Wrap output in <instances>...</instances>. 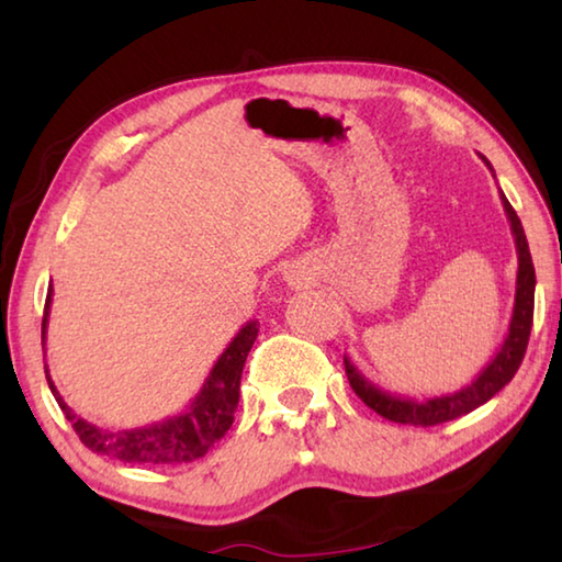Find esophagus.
Returning a JSON list of instances; mask_svg holds the SVG:
<instances>
[{"mask_svg": "<svg viewBox=\"0 0 562 562\" xmlns=\"http://www.w3.org/2000/svg\"><path fill=\"white\" fill-rule=\"evenodd\" d=\"M282 280L288 282V288H292V290H304V288H310L312 280H315V278H312V270L307 268V265L292 262V265H288V268H284Z\"/></svg>", "mask_w": 562, "mask_h": 562, "instance_id": "1", "label": "esophagus"}]
</instances>
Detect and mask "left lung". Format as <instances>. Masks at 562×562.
I'll use <instances>...</instances> for the list:
<instances>
[{
	"instance_id": "8db88e82",
	"label": "left lung",
	"mask_w": 562,
	"mask_h": 562,
	"mask_svg": "<svg viewBox=\"0 0 562 562\" xmlns=\"http://www.w3.org/2000/svg\"><path fill=\"white\" fill-rule=\"evenodd\" d=\"M483 158V156H481ZM486 160V158H483ZM486 166L491 164L486 160ZM493 170V168H491ZM501 203L503 211L508 215L510 233L516 237V252H518V278H516V302H513V317L508 325V335L498 347L496 357H493L483 372L473 379L469 386L459 389L453 394H441L434 398H408L389 394L384 389L369 382V379L351 364V359L345 357L347 379L355 394L364 402L369 408H374L379 416L389 418L396 424L408 426H436L451 418H459L463 414L473 412L481 404H486L488 398L496 396L503 386H506L513 376H516L522 355H526L530 327H532V300H536V268H532L530 250L526 233H522L520 217L513 211L508 198L501 190Z\"/></svg>"
}]
</instances>
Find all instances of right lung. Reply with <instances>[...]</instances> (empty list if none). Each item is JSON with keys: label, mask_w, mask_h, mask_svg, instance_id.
<instances>
[{"label": "right lung", "mask_w": 562, "mask_h": 562, "mask_svg": "<svg viewBox=\"0 0 562 562\" xmlns=\"http://www.w3.org/2000/svg\"><path fill=\"white\" fill-rule=\"evenodd\" d=\"M52 307V288L46 294L44 319H42V345L46 341V325H49ZM258 319H250L237 331L231 345L207 374L205 384L198 396L183 412L168 416L164 422L140 426V429H101L97 424H89L87 418L76 416L74 408L64 402L61 394L46 369V382H49L56 404L61 406L64 416L69 418L74 431L79 434L83 446H89L93 453L119 459L123 463H188L201 459L215 441H221L233 426L235 408L240 402V376L245 359L258 339Z\"/></svg>", "instance_id": "obj_1"}]
</instances>
